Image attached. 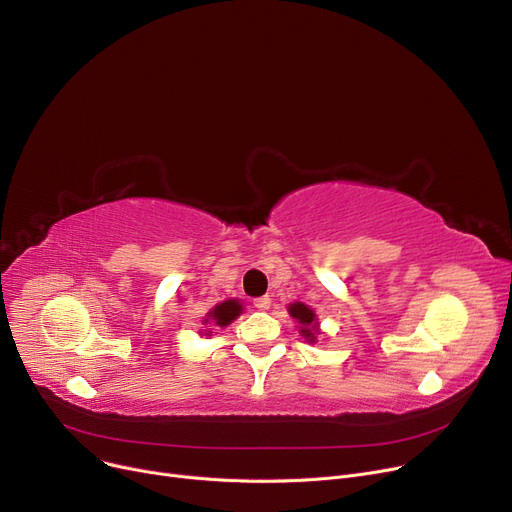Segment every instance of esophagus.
<instances>
[{
	"label": "esophagus",
	"instance_id": "obj_1",
	"mask_svg": "<svg viewBox=\"0 0 512 512\" xmlns=\"http://www.w3.org/2000/svg\"><path fill=\"white\" fill-rule=\"evenodd\" d=\"M255 309H259V311H265V309H270V305H272V299L270 297H267V294H265V297H259V299H255Z\"/></svg>",
	"mask_w": 512,
	"mask_h": 512
}]
</instances>
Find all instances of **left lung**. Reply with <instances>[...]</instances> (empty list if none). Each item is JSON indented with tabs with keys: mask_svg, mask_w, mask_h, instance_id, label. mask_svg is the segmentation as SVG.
I'll use <instances>...</instances> for the list:
<instances>
[{
	"mask_svg": "<svg viewBox=\"0 0 512 512\" xmlns=\"http://www.w3.org/2000/svg\"><path fill=\"white\" fill-rule=\"evenodd\" d=\"M290 315L299 321V324L303 326L301 328V334L309 340V342H315V334H317V321H315V313L303 305V303H294L290 305Z\"/></svg>",
	"mask_w": 512,
	"mask_h": 512,
	"instance_id": "1",
	"label": "left lung"
}]
</instances>
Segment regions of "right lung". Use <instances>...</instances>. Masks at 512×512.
Listing matches in <instances>:
<instances>
[{"instance_id": "add662e5", "label": "right lung", "mask_w": 512, "mask_h": 512, "mask_svg": "<svg viewBox=\"0 0 512 512\" xmlns=\"http://www.w3.org/2000/svg\"><path fill=\"white\" fill-rule=\"evenodd\" d=\"M242 311V307H240V303L238 301H224L222 305H215V309L213 311H209V319L211 321H215V326H220V328H224V326H228L230 321H234L236 317H238V313ZM209 319H205V324H209Z\"/></svg>"}]
</instances>
